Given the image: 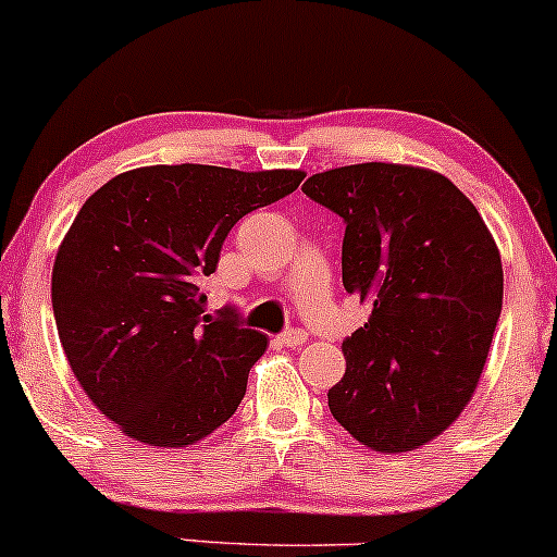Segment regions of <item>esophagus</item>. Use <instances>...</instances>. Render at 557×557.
<instances>
[{
	"mask_svg": "<svg viewBox=\"0 0 557 557\" xmlns=\"http://www.w3.org/2000/svg\"><path fill=\"white\" fill-rule=\"evenodd\" d=\"M278 342L284 347H292V349H299L305 345V342H308V331H302V329H289V331H284V334L278 336Z\"/></svg>",
	"mask_w": 557,
	"mask_h": 557,
	"instance_id": "34e87169",
	"label": "esophagus"
}]
</instances>
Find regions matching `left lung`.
<instances>
[{"instance_id": "obj_1", "label": "left lung", "mask_w": 557, "mask_h": 557, "mask_svg": "<svg viewBox=\"0 0 557 557\" xmlns=\"http://www.w3.org/2000/svg\"><path fill=\"white\" fill-rule=\"evenodd\" d=\"M345 221L342 284L371 318L342 342L329 410L360 445L408 453L473 397L503 310V262L479 210L426 168L360 162L302 184Z\"/></svg>"}]
</instances>
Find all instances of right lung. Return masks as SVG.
I'll list each match as a JSON object with an SVG mask.
<instances>
[{
	"label": "right lung",
	"mask_w": 557,
	"mask_h": 557,
	"mask_svg": "<svg viewBox=\"0 0 557 557\" xmlns=\"http://www.w3.org/2000/svg\"><path fill=\"white\" fill-rule=\"evenodd\" d=\"M302 171L149 165L99 186L52 268V310L78 384L131 440L186 447L228 421L268 336L205 315L199 281L228 231L292 195Z\"/></svg>",
	"instance_id": "1"
}]
</instances>
